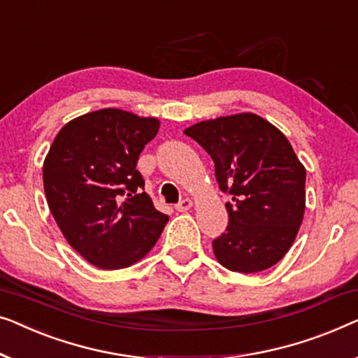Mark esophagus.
Returning <instances> with one entry per match:
<instances>
[{"instance_id":"obj_1","label":"esophagus","mask_w":358,"mask_h":358,"mask_svg":"<svg viewBox=\"0 0 358 358\" xmlns=\"http://www.w3.org/2000/svg\"><path fill=\"white\" fill-rule=\"evenodd\" d=\"M191 208H193V201L191 199H183V201H180L177 206H175V209H177L178 213H186V210H189Z\"/></svg>"}]
</instances>
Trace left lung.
<instances>
[{
    "instance_id": "8db88e82",
    "label": "left lung",
    "mask_w": 358,
    "mask_h": 358,
    "mask_svg": "<svg viewBox=\"0 0 358 358\" xmlns=\"http://www.w3.org/2000/svg\"><path fill=\"white\" fill-rule=\"evenodd\" d=\"M215 165L229 225L213 241L215 258L235 273L273 268L290 250L305 214L306 170L284 133L256 113L206 120L186 128Z\"/></svg>"
}]
</instances>
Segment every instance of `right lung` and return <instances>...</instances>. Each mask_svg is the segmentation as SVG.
<instances>
[{"mask_svg": "<svg viewBox=\"0 0 358 358\" xmlns=\"http://www.w3.org/2000/svg\"><path fill=\"white\" fill-rule=\"evenodd\" d=\"M159 128L157 118L102 108L64 124L50 145L43 162L48 208L68 243L100 269L138 263L169 222L136 170Z\"/></svg>", "mask_w": 358, "mask_h": 358, "instance_id": "add662e5", "label": "right lung"}]
</instances>
